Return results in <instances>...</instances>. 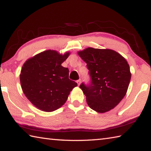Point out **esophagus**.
<instances>
[{"mask_svg":"<svg viewBox=\"0 0 151 151\" xmlns=\"http://www.w3.org/2000/svg\"><path fill=\"white\" fill-rule=\"evenodd\" d=\"M76 83H77L78 85H80V84H81V81L80 80V79H79V80H77V81H76Z\"/></svg>","mask_w":151,"mask_h":151,"instance_id":"obj_1","label":"esophagus"}]
</instances>
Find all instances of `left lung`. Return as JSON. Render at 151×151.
Returning a JSON list of instances; mask_svg holds the SVG:
<instances>
[{"instance_id": "8db88e82", "label": "left lung", "mask_w": 151, "mask_h": 151, "mask_svg": "<svg viewBox=\"0 0 151 151\" xmlns=\"http://www.w3.org/2000/svg\"><path fill=\"white\" fill-rule=\"evenodd\" d=\"M86 63L91 82L80 88L90 108L100 113L114 109L127 93L131 74L127 61L111 49L87 48L78 52Z\"/></svg>"}]
</instances>
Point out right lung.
<instances>
[{
    "label": "right lung",
    "instance_id": "add662e5",
    "mask_svg": "<svg viewBox=\"0 0 151 151\" xmlns=\"http://www.w3.org/2000/svg\"><path fill=\"white\" fill-rule=\"evenodd\" d=\"M69 55L45 50L28 59L22 66L20 75L22 91L37 108L45 112L59 109L77 86L68 78V68L61 66Z\"/></svg>",
    "mask_w": 151,
    "mask_h": 151
}]
</instances>
